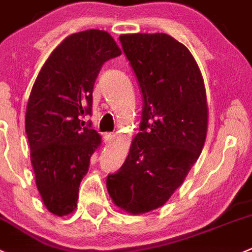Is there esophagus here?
<instances>
[{
  "label": "esophagus",
  "instance_id": "esophagus-1",
  "mask_svg": "<svg viewBox=\"0 0 252 252\" xmlns=\"http://www.w3.org/2000/svg\"><path fill=\"white\" fill-rule=\"evenodd\" d=\"M112 138H114V135H112L111 132H106L104 135V142L105 143H110L112 141Z\"/></svg>",
  "mask_w": 252,
  "mask_h": 252
}]
</instances>
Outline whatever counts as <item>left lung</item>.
Here are the masks:
<instances>
[{
    "label": "left lung",
    "instance_id": "1",
    "mask_svg": "<svg viewBox=\"0 0 252 252\" xmlns=\"http://www.w3.org/2000/svg\"><path fill=\"white\" fill-rule=\"evenodd\" d=\"M143 97L140 132L121 168L106 179L112 202L130 214L162 207L204 147L205 86L188 48L166 33L120 35Z\"/></svg>",
    "mask_w": 252,
    "mask_h": 252
}]
</instances>
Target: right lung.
<instances>
[{
	"label": "right lung",
	"mask_w": 252,
	"mask_h": 252,
	"mask_svg": "<svg viewBox=\"0 0 252 252\" xmlns=\"http://www.w3.org/2000/svg\"><path fill=\"white\" fill-rule=\"evenodd\" d=\"M120 54L105 31L74 33L53 50L33 84L26 133L37 189L54 215L76 208L80 182L101 143L83 119L92 115L93 89L102 64Z\"/></svg>",
	"instance_id": "obj_1"
}]
</instances>
